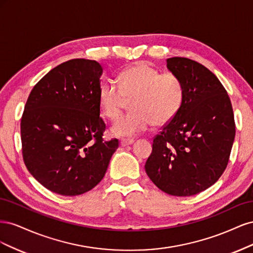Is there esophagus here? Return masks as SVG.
<instances>
[{"label":"esophagus","mask_w":253,"mask_h":253,"mask_svg":"<svg viewBox=\"0 0 253 253\" xmlns=\"http://www.w3.org/2000/svg\"><path fill=\"white\" fill-rule=\"evenodd\" d=\"M134 142V139H121L120 144L121 147H126V145L132 144Z\"/></svg>","instance_id":"34e87169"}]
</instances>
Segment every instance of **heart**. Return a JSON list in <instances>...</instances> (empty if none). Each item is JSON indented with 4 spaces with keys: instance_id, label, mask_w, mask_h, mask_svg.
I'll list each match as a JSON object with an SVG mask.
<instances>
[{
    "instance_id": "1",
    "label": "heart",
    "mask_w": 253,
    "mask_h": 253,
    "mask_svg": "<svg viewBox=\"0 0 253 253\" xmlns=\"http://www.w3.org/2000/svg\"><path fill=\"white\" fill-rule=\"evenodd\" d=\"M118 87L110 82L101 84L98 93V108L101 116L114 120L132 100L131 110L114 122L111 133L131 137L153 125L162 126L179 113L185 90L180 79L171 73L160 74L156 68L139 63L122 71L117 77Z\"/></svg>"
}]
</instances>
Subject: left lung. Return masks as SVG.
<instances>
[{"label": "left lung", "instance_id": "1", "mask_svg": "<svg viewBox=\"0 0 253 253\" xmlns=\"http://www.w3.org/2000/svg\"><path fill=\"white\" fill-rule=\"evenodd\" d=\"M185 90L179 113L153 139L144 165L164 192L191 196L208 189L224 173L235 136L230 98L208 68L188 58L167 60Z\"/></svg>", "mask_w": 253, "mask_h": 253}]
</instances>
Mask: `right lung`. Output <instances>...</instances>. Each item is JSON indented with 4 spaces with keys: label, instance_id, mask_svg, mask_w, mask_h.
<instances>
[{
    "label": "right lung",
    "instance_id": "obj_1",
    "mask_svg": "<svg viewBox=\"0 0 253 253\" xmlns=\"http://www.w3.org/2000/svg\"><path fill=\"white\" fill-rule=\"evenodd\" d=\"M102 66L73 59L56 66L30 91L21 119L22 154L43 187L76 196L96 187L118 139H103L98 108Z\"/></svg>",
    "mask_w": 253,
    "mask_h": 253
}]
</instances>
